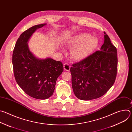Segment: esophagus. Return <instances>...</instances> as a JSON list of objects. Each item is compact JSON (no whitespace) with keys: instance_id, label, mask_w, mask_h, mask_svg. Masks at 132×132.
<instances>
[{"instance_id":"esophagus-1","label":"esophagus","mask_w":132,"mask_h":132,"mask_svg":"<svg viewBox=\"0 0 132 132\" xmlns=\"http://www.w3.org/2000/svg\"><path fill=\"white\" fill-rule=\"evenodd\" d=\"M70 67L71 66L69 65V64L67 63H65L64 64V69L66 71H69Z\"/></svg>"}]
</instances>
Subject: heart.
Returning a JSON list of instances; mask_svg holds the SVG:
<instances>
[{"label":"heart","mask_w":132,"mask_h":132,"mask_svg":"<svg viewBox=\"0 0 132 132\" xmlns=\"http://www.w3.org/2000/svg\"><path fill=\"white\" fill-rule=\"evenodd\" d=\"M99 44V40L96 36L88 33H80L72 36L65 40V45L72 47L70 56L75 61L86 59L96 50Z\"/></svg>","instance_id":"obj_1"}]
</instances>
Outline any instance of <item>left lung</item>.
Here are the masks:
<instances>
[{
    "label": "left lung",
    "mask_w": 132,
    "mask_h": 132,
    "mask_svg": "<svg viewBox=\"0 0 132 132\" xmlns=\"http://www.w3.org/2000/svg\"><path fill=\"white\" fill-rule=\"evenodd\" d=\"M104 33V42L96 52L70 69L73 93L78 99L100 98L114 84L118 70L117 50Z\"/></svg>",
    "instance_id": "obj_1"
}]
</instances>
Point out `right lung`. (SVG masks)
<instances>
[{"mask_svg": "<svg viewBox=\"0 0 132 132\" xmlns=\"http://www.w3.org/2000/svg\"><path fill=\"white\" fill-rule=\"evenodd\" d=\"M46 23L36 25L23 32L15 43L12 65L18 85L30 97L41 100L50 98L57 78L64 70L61 62L51 58H37L30 51L28 42L37 29Z\"/></svg>", "mask_w": 132, "mask_h": 132, "instance_id": "1", "label": "right lung"}]
</instances>
